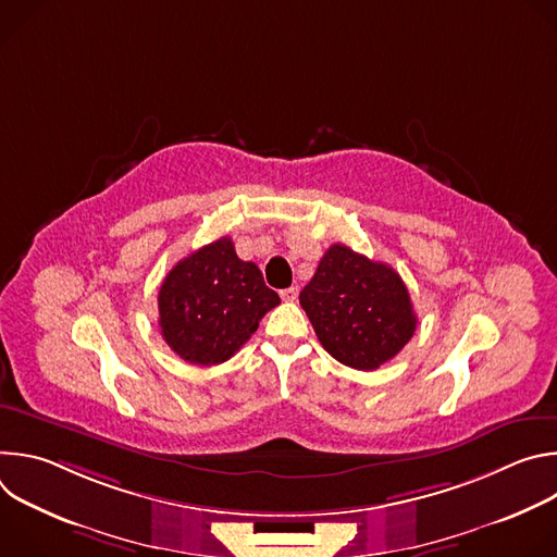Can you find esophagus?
Segmentation results:
<instances>
[{
    "label": "esophagus",
    "instance_id": "obj_1",
    "mask_svg": "<svg viewBox=\"0 0 557 557\" xmlns=\"http://www.w3.org/2000/svg\"><path fill=\"white\" fill-rule=\"evenodd\" d=\"M280 295H282L284 301H295L297 295H299V288H297V286H290V288H284Z\"/></svg>",
    "mask_w": 557,
    "mask_h": 557
}]
</instances>
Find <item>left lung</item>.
<instances>
[{
    "label": "left lung",
    "mask_w": 557,
    "mask_h": 557,
    "mask_svg": "<svg viewBox=\"0 0 557 557\" xmlns=\"http://www.w3.org/2000/svg\"><path fill=\"white\" fill-rule=\"evenodd\" d=\"M299 304L320 344L355 370H376L394 359L417 331L401 275L346 245L324 253Z\"/></svg>",
    "instance_id": "left-lung-1"
}]
</instances>
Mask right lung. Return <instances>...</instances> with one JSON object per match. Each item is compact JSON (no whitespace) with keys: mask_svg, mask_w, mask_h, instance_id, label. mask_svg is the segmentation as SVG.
<instances>
[{"mask_svg":"<svg viewBox=\"0 0 557 557\" xmlns=\"http://www.w3.org/2000/svg\"><path fill=\"white\" fill-rule=\"evenodd\" d=\"M277 304L260 269L237 258L231 237H220L168 273L158 290V326L181 359L218 366L249 342Z\"/></svg>","mask_w":557,"mask_h":557,"instance_id":"obj_1","label":"right lung"}]
</instances>
